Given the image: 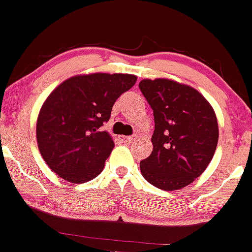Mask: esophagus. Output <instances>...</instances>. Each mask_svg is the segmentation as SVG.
<instances>
[{
  "instance_id": "esophagus-1",
  "label": "esophagus",
  "mask_w": 252,
  "mask_h": 252,
  "mask_svg": "<svg viewBox=\"0 0 252 252\" xmlns=\"http://www.w3.org/2000/svg\"><path fill=\"white\" fill-rule=\"evenodd\" d=\"M133 139H134V136H119V140L123 141V142H126V144L133 141Z\"/></svg>"
}]
</instances>
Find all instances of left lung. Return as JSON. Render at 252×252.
I'll list each match as a JSON object with an SVG mask.
<instances>
[{
	"label": "left lung",
	"instance_id": "1",
	"mask_svg": "<svg viewBox=\"0 0 252 252\" xmlns=\"http://www.w3.org/2000/svg\"><path fill=\"white\" fill-rule=\"evenodd\" d=\"M139 89L154 111L151 155L142 177L162 190H178L207 168L218 142V123L207 100L191 86L168 79H144Z\"/></svg>",
	"mask_w": 252,
	"mask_h": 252
}]
</instances>
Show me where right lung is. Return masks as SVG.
Segmentation results:
<instances>
[{"label": "right lung", "instance_id": "right-lung-1", "mask_svg": "<svg viewBox=\"0 0 252 252\" xmlns=\"http://www.w3.org/2000/svg\"><path fill=\"white\" fill-rule=\"evenodd\" d=\"M135 81L131 74L77 75L50 94L37 117L36 139L42 158L58 177L80 184L102 172L114 142L101 126Z\"/></svg>", "mask_w": 252, "mask_h": 252}]
</instances>
